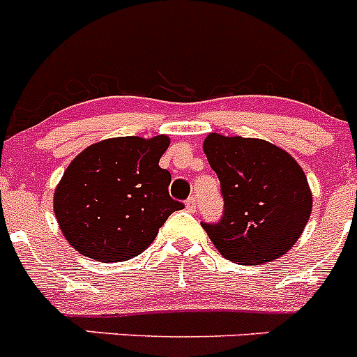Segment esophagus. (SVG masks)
I'll list each match as a JSON object with an SVG mask.
<instances>
[{"instance_id": "obj_1", "label": "esophagus", "mask_w": 357, "mask_h": 357, "mask_svg": "<svg viewBox=\"0 0 357 357\" xmlns=\"http://www.w3.org/2000/svg\"><path fill=\"white\" fill-rule=\"evenodd\" d=\"M185 209H188L189 213H195V211H197V198H188V200H185Z\"/></svg>"}]
</instances>
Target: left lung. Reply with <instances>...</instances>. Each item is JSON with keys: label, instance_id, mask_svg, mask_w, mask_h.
Listing matches in <instances>:
<instances>
[{"label": "left lung", "instance_id": "obj_1", "mask_svg": "<svg viewBox=\"0 0 357 357\" xmlns=\"http://www.w3.org/2000/svg\"><path fill=\"white\" fill-rule=\"evenodd\" d=\"M204 151L223 198L222 218L202 222L214 247L238 264L284 255L301 238L313 206L296 160L266 141L220 134H209Z\"/></svg>", "mask_w": 357, "mask_h": 357}]
</instances>
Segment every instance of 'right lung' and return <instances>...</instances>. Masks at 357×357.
Segmentation results:
<instances>
[{"label": "right lung", "instance_id": "add662e5", "mask_svg": "<svg viewBox=\"0 0 357 357\" xmlns=\"http://www.w3.org/2000/svg\"><path fill=\"white\" fill-rule=\"evenodd\" d=\"M168 146L166 135L114 137L85 148L69 164L53 209L73 248L103 263L132 259L169 214L184 209L169 197L172 173L159 166Z\"/></svg>", "mask_w": 357, "mask_h": 357}]
</instances>
